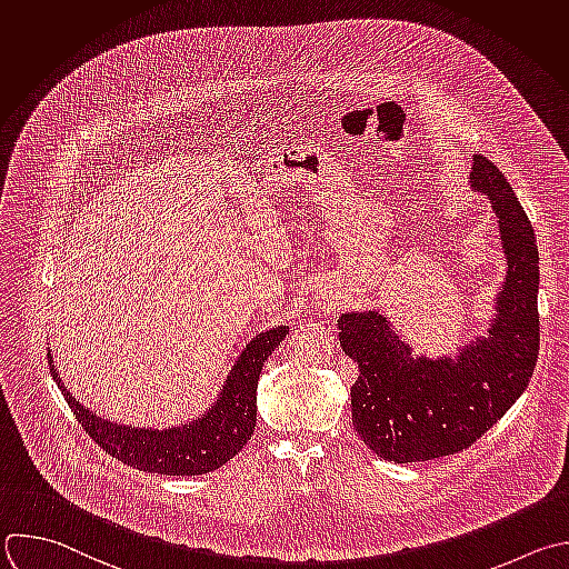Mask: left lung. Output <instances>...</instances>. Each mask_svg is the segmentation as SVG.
I'll list each match as a JSON object with an SVG mask.
<instances>
[{"label":"left lung","instance_id":"left-lung-1","mask_svg":"<svg viewBox=\"0 0 569 569\" xmlns=\"http://www.w3.org/2000/svg\"><path fill=\"white\" fill-rule=\"evenodd\" d=\"M471 187L500 223L507 277L489 335L456 359L413 357L385 315L343 312L339 343L359 366L350 389L352 427L389 462H425L469 449L522 396L538 359V246L502 171L476 153Z\"/></svg>","mask_w":569,"mask_h":569}]
</instances>
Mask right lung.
<instances>
[{"instance_id":"right-lung-1","label":"right lung","mask_w":569,"mask_h":569,"mask_svg":"<svg viewBox=\"0 0 569 569\" xmlns=\"http://www.w3.org/2000/svg\"><path fill=\"white\" fill-rule=\"evenodd\" d=\"M288 335V326L259 332L241 352L217 405L192 425L164 431L107 422L82 407L62 385L49 352V368L76 420L102 451L127 467L162 476H201L239 456L257 427V385L263 361Z\"/></svg>"}]
</instances>
